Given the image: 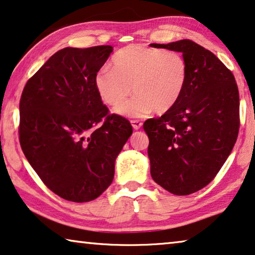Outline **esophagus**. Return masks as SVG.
Returning <instances> with one entry per match:
<instances>
[{
    "label": "esophagus",
    "mask_w": 255,
    "mask_h": 255,
    "mask_svg": "<svg viewBox=\"0 0 255 255\" xmlns=\"http://www.w3.org/2000/svg\"><path fill=\"white\" fill-rule=\"evenodd\" d=\"M131 123V126H132V128L134 129H139L140 127H142V121H139V120H131L130 121Z\"/></svg>",
    "instance_id": "1"
}]
</instances>
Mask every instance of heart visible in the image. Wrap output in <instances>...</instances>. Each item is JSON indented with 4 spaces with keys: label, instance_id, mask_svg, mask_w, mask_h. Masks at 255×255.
Listing matches in <instances>:
<instances>
[{
    "label": "heart",
    "instance_id": "b5f03b06",
    "mask_svg": "<svg viewBox=\"0 0 255 255\" xmlns=\"http://www.w3.org/2000/svg\"><path fill=\"white\" fill-rule=\"evenodd\" d=\"M188 74V63L180 52L130 44L112 56L111 68L95 74L94 85L101 100L112 108L120 106L132 88L135 96L117 112L138 118L169 111L183 94Z\"/></svg>",
    "mask_w": 255,
    "mask_h": 255
}]
</instances>
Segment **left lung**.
I'll return each instance as SVG.
<instances>
[{"label": "left lung", "mask_w": 255, "mask_h": 255, "mask_svg": "<svg viewBox=\"0 0 255 255\" xmlns=\"http://www.w3.org/2000/svg\"><path fill=\"white\" fill-rule=\"evenodd\" d=\"M150 45L182 52L188 63L187 85L177 103L143 125L153 181L173 195L187 196L214 180L236 143L238 87L233 72L193 41Z\"/></svg>", "instance_id": "left-lung-1"}]
</instances>
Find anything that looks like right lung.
Returning a JSON list of instances; mask_svg holds the SVG:
<instances>
[{
  "mask_svg": "<svg viewBox=\"0 0 255 255\" xmlns=\"http://www.w3.org/2000/svg\"><path fill=\"white\" fill-rule=\"evenodd\" d=\"M113 48H64L26 83L19 102V142L52 192L74 203L100 197L130 137L126 118L110 113L94 85Z\"/></svg>",
  "mask_w": 255,
  "mask_h": 255,
  "instance_id": "1",
  "label": "right lung"
}]
</instances>
